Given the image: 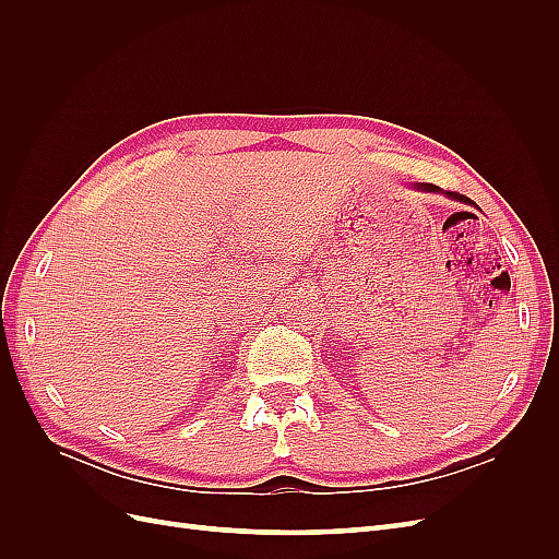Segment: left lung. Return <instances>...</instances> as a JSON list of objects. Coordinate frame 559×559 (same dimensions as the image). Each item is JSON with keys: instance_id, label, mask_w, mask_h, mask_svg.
<instances>
[{"instance_id": "left-lung-1", "label": "left lung", "mask_w": 559, "mask_h": 559, "mask_svg": "<svg viewBox=\"0 0 559 559\" xmlns=\"http://www.w3.org/2000/svg\"><path fill=\"white\" fill-rule=\"evenodd\" d=\"M413 189L425 191V193H445V195L452 198V200H460V202H466V205L476 207V202H473L471 198H466V195H462V193H454V191H443V189H438V186H433V183H413Z\"/></svg>"}]
</instances>
